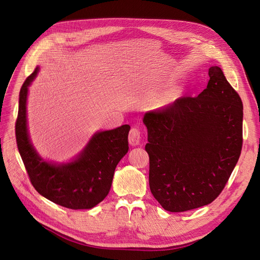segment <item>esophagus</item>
Segmentation results:
<instances>
[{
	"mask_svg": "<svg viewBox=\"0 0 260 260\" xmlns=\"http://www.w3.org/2000/svg\"><path fill=\"white\" fill-rule=\"evenodd\" d=\"M141 140V132L138 127H133L128 135V142L132 146H137L140 144Z\"/></svg>",
	"mask_w": 260,
	"mask_h": 260,
	"instance_id": "esophagus-1",
	"label": "esophagus"
}]
</instances>
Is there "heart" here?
<instances>
[{"instance_id":"1","label":"heart","mask_w":260,"mask_h":260,"mask_svg":"<svg viewBox=\"0 0 260 260\" xmlns=\"http://www.w3.org/2000/svg\"><path fill=\"white\" fill-rule=\"evenodd\" d=\"M177 98V93L175 91H170L168 93H166L161 99H160V103L162 106H167L170 105L171 103H173Z\"/></svg>"}]
</instances>
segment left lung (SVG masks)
I'll use <instances>...</instances> for the list:
<instances>
[{
  "instance_id": "1",
  "label": "left lung",
  "mask_w": 260,
  "mask_h": 260,
  "mask_svg": "<svg viewBox=\"0 0 260 260\" xmlns=\"http://www.w3.org/2000/svg\"><path fill=\"white\" fill-rule=\"evenodd\" d=\"M207 88L162 110L149 111V186L170 212L211 204L223 190L241 154L243 103L222 70L209 69Z\"/></svg>"
}]
</instances>
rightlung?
<instances>
[{
    "label": "right lung",
    "mask_w": 260,
    "mask_h": 260,
    "mask_svg": "<svg viewBox=\"0 0 260 260\" xmlns=\"http://www.w3.org/2000/svg\"><path fill=\"white\" fill-rule=\"evenodd\" d=\"M40 68L25 79L19 92L15 124L16 143L25 170L35 189L47 200L73 209H91L109 193L116 166L128 151L131 126L96 132L84 149L69 162L56 164L43 159L34 148L26 121L28 86Z\"/></svg>",
    "instance_id": "1"
}]
</instances>
